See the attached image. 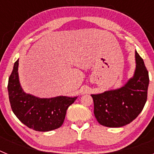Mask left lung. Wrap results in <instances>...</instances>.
<instances>
[{"label": "left lung", "instance_id": "1", "mask_svg": "<svg viewBox=\"0 0 154 154\" xmlns=\"http://www.w3.org/2000/svg\"><path fill=\"white\" fill-rule=\"evenodd\" d=\"M134 75L120 89L91 95L94 114L103 126L121 127L138 116L147 99L149 74L143 58L136 51Z\"/></svg>", "mask_w": 154, "mask_h": 154}]
</instances>
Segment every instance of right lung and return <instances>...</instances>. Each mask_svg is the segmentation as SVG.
I'll list each match as a JSON object with an SVG mask.
<instances>
[{
    "label": "right lung",
    "instance_id": "right-lung-1",
    "mask_svg": "<svg viewBox=\"0 0 154 154\" xmlns=\"http://www.w3.org/2000/svg\"><path fill=\"white\" fill-rule=\"evenodd\" d=\"M18 60L8 79V95L11 109L17 119L30 129L47 132L60 127L70 105L77 97L57 96L40 99L23 91L18 79Z\"/></svg>",
    "mask_w": 154,
    "mask_h": 154
}]
</instances>
